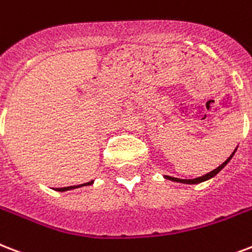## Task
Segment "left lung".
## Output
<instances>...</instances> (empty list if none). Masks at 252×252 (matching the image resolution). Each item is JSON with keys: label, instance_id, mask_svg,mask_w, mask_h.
Wrapping results in <instances>:
<instances>
[{"label": "left lung", "instance_id": "obj_1", "mask_svg": "<svg viewBox=\"0 0 252 252\" xmlns=\"http://www.w3.org/2000/svg\"><path fill=\"white\" fill-rule=\"evenodd\" d=\"M234 153H235V151L233 152V155L228 157L227 160L224 161L223 164L220 165L218 168L214 169V170H211L210 173H207V174H205V176H202V177H198V178H193V180H180V178H174V177H170V176H165V178H168V180H170V181H176V182H182V184H199V182H203L206 181V180H209V178L214 177L216 174H218V173L222 170V169L226 166V165L228 164V161L231 160V157L234 156Z\"/></svg>", "mask_w": 252, "mask_h": 252}]
</instances>
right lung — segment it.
<instances>
[{
  "mask_svg": "<svg viewBox=\"0 0 252 252\" xmlns=\"http://www.w3.org/2000/svg\"><path fill=\"white\" fill-rule=\"evenodd\" d=\"M92 181L87 182V184H82V185H75V186H67V188H58V191H66V190H71V189H75V188H80V186H86V185H91Z\"/></svg>",
  "mask_w": 252,
  "mask_h": 252,
  "instance_id": "add662e5",
  "label": "right lung"
}]
</instances>
